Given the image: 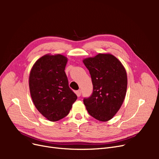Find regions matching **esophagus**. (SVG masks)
<instances>
[{"instance_id": "34e87169", "label": "esophagus", "mask_w": 159, "mask_h": 159, "mask_svg": "<svg viewBox=\"0 0 159 159\" xmlns=\"http://www.w3.org/2000/svg\"><path fill=\"white\" fill-rule=\"evenodd\" d=\"M75 93H76V95H77V96H78V97H80V96H81V90L77 91Z\"/></svg>"}]
</instances>
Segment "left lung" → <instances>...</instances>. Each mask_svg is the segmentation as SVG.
<instances>
[{"instance_id": "1", "label": "left lung", "mask_w": 159, "mask_h": 159, "mask_svg": "<svg viewBox=\"0 0 159 159\" xmlns=\"http://www.w3.org/2000/svg\"><path fill=\"white\" fill-rule=\"evenodd\" d=\"M89 71L93 93L84 99L89 114L100 121H107L117 113L124 102L127 88L125 69L116 57L99 54L83 60Z\"/></svg>"}]
</instances>
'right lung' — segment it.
Masks as SVG:
<instances>
[{"label":"right lung","instance_id":"right-lung-1","mask_svg":"<svg viewBox=\"0 0 159 159\" xmlns=\"http://www.w3.org/2000/svg\"><path fill=\"white\" fill-rule=\"evenodd\" d=\"M68 58L61 54H46L30 72L29 88L32 102L43 116L57 121L68 115L77 95L68 85L64 71Z\"/></svg>","mask_w":159,"mask_h":159}]
</instances>
